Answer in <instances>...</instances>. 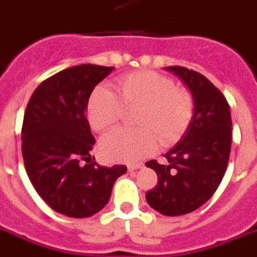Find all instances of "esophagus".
I'll return each mask as SVG.
<instances>
[{
	"label": "esophagus",
	"mask_w": 257,
	"mask_h": 257,
	"mask_svg": "<svg viewBox=\"0 0 257 257\" xmlns=\"http://www.w3.org/2000/svg\"><path fill=\"white\" fill-rule=\"evenodd\" d=\"M138 168H142L141 163H138V164H129V166H128V171L129 172H133V171H136V169H138Z\"/></svg>",
	"instance_id": "esophagus-1"
}]
</instances>
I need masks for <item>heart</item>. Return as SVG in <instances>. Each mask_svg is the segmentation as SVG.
Masks as SVG:
<instances>
[{
	"label": "heart",
	"mask_w": 257,
	"mask_h": 257,
	"mask_svg": "<svg viewBox=\"0 0 257 257\" xmlns=\"http://www.w3.org/2000/svg\"><path fill=\"white\" fill-rule=\"evenodd\" d=\"M116 94L103 86L93 90L86 116L95 132L107 133L119 125L128 110L137 108V129H120L101 142L107 160L132 163L153 153L156 140L164 147L177 144L189 129L195 102L191 91L172 77L155 71H135L117 77Z\"/></svg>",
	"instance_id": "heart-1"
}]
</instances>
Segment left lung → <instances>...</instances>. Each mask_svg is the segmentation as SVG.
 Wrapping results in <instances>:
<instances>
[{"mask_svg": "<svg viewBox=\"0 0 257 257\" xmlns=\"http://www.w3.org/2000/svg\"><path fill=\"white\" fill-rule=\"evenodd\" d=\"M168 70L189 86L195 110L181 141L166 154L167 164L146 163L158 175L146 200L162 215L180 216L199 208L217 190L230 155L231 116L226 98L202 73L181 66Z\"/></svg>", "mask_w": 257, "mask_h": 257, "instance_id": "8db88e82", "label": "left lung"}]
</instances>
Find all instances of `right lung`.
Here are the masks:
<instances>
[{"label": "right lung", "instance_id": "add662e5", "mask_svg": "<svg viewBox=\"0 0 257 257\" xmlns=\"http://www.w3.org/2000/svg\"><path fill=\"white\" fill-rule=\"evenodd\" d=\"M113 67L80 64L44 80L33 91L22 125V154L33 187L55 212L89 217L110 200L125 166L101 167L85 116L89 97Z\"/></svg>", "mask_w": 257, "mask_h": 257}]
</instances>
